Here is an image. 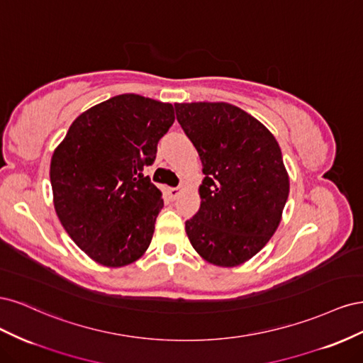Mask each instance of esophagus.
Listing matches in <instances>:
<instances>
[{"label":"esophagus","mask_w":363,"mask_h":363,"mask_svg":"<svg viewBox=\"0 0 363 363\" xmlns=\"http://www.w3.org/2000/svg\"><path fill=\"white\" fill-rule=\"evenodd\" d=\"M168 191H169L171 199H172V200H175V199H177V196L183 192V188H182V186H177V188H169Z\"/></svg>","instance_id":"34e87169"}]
</instances>
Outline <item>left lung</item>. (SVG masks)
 Returning <instances> with one entry per match:
<instances>
[{
	"label": "left lung",
	"instance_id": "obj_1",
	"mask_svg": "<svg viewBox=\"0 0 363 363\" xmlns=\"http://www.w3.org/2000/svg\"><path fill=\"white\" fill-rule=\"evenodd\" d=\"M203 163L200 211L186 221L194 250L233 268L268 244L281 221L289 175L279 142L260 121L228 103H175Z\"/></svg>",
	"mask_w": 363,
	"mask_h": 363
}]
</instances>
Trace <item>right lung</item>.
Instances as JSON below:
<instances>
[{"label":"right lung","instance_id":"add662e5","mask_svg":"<svg viewBox=\"0 0 363 363\" xmlns=\"http://www.w3.org/2000/svg\"><path fill=\"white\" fill-rule=\"evenodd\" d=\"M174 119L169 103L116 95L77 116L54 150V208L77 247L100 265H130L150 247L163 200L144 168Z\"/></svg>","mask_w":363,"mask_h":363}]
</instances>
